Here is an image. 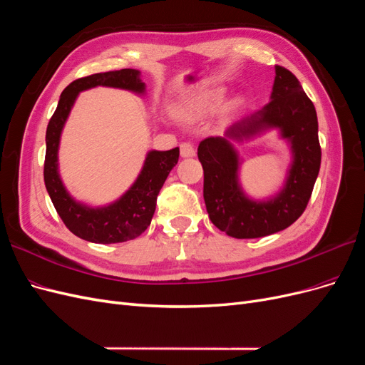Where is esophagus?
<instances>
[{
    "label": "esophagus",
    "mask_w": 365,
    "mask_h": 365,
    "mask_svg": "<svg viewBox=\"0 0 365 365\" xmlns=\"http://www.w3.org/2000/svg\"><path fill=\"white\" fill-rule=\"evenodd\" d=\"M180 150H181V157H182V158L195 157V153H196L195 146L192 145V143H187V141L181 143V145H180Z\"/></svg>",
    "instance_id": "1"
}]
</instances>
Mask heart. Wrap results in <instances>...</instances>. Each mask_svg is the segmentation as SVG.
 Returning <instances> with one entry per match:
<instances>
[{"instance_id": "1", "label": "heart", "mask_w": 365, "mask_h": 365, "mask_svg": "<svg viewBox=\"0 0 365 365\" xmlns=\"http://www.w3.org/2000/svg\"><path fill=\"white\" fill-rule=\"evenodd\" d=\"M220 98H222V94L220 93H208L201 98L200 108H213L220 102Z\"/></svg>"}]
</instances>
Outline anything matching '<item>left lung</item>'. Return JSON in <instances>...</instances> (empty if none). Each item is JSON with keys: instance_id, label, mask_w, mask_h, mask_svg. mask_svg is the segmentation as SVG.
Instances as JSON below:
<instances>
[{"instance_id": "obj_1", "label": "left lung", "mask_w": 365, "mask_h": 365, "mask_svg": "<svg viewBox=\"0 0 365 365\" xmlns=\"http://www.w3.org/2000/svg\"><path fill=\"white\" fill-rule=\"evenodd\" d=\"M279 127L292 143L294 161L284 190L269 202H252L237 182V154L230 139H243L262 128ZM204 169V201L212 222L231 237L256 239L277 233L303 215L322 164L315 106L297 77L275 67L271 102L237 120L224 137H208L197 146Z\"/></svg>"}]
</instances>
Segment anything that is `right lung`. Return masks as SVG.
<instances>
[{
    "instance_id": "obj_1",
    "label": "right lung",
    "mask_w": 365,
    "mask_h": 365,
    "mask_svg": "<svg viewBox=\"0 0 365 365\" xmlns=\"http://www.w3.org/2000/svg\"><path fill=\"white\" fill-rule=\"evenodd\" d=\"M98 85L123 88L134 93L145 91V83L140 81V71L130 68L97 73L71 82L62 91L56 111L47 126L43 181L54 208L73 235L94 244H118L138 237L150 225L157 207V196L170 170L178 163L180 149L150 150L134 185L114 204L91 208L76 202L65 190L58 172L61 132L77 94Z\"/></svg>"
}]
</instances>
